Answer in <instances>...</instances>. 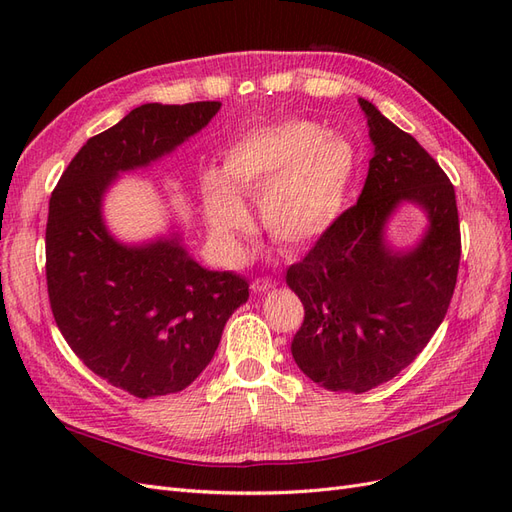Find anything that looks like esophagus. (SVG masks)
Here are the masks:
<instances>
[{
	"label": "esophagus",
	"instance_id": "obj_1",
	"mask_svg": "<svg viewBox=\"0 0 512 512\" xmlns=\"http://www.w3.org/2000/svg\"><path fill=\"white\" fill-rule=\"evenodd\" d=\"M271 288H275V282H271V280H254L252 282L254 292H267Z\"/></svg>",
	"mask_w": 512,
	"mask_h": 512
}]
</instances>
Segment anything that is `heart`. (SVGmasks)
<instances>
[{"label":"heart","instance_id":"b5f03b06","mask_svg":"<svg viewBox=\"0 0 512 512\" xmlns=\"http://www.w3.org/2000/svg\"><path fill=\"white\" fill-rule=\"evenodd\" d=\"M359 162L352 141L316 121L250 130L224 151L220 170L205 168L200 175L211 239L228 260H237L239 232L250 226L241 196H258L269 237L286 250H305L342 218Z\"/></svg>","mask_w":512,"mask_h":512}]
</instances>
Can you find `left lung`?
I'll list each match as a JSON object with an SVG mask.
<instances>
[{
  "mask_svg": "<svg viewBox=\"0 0 512 512\" xmlns=\"http://www.w3.org/2000/svg\"><path fill=\"white\" fill-rule=\"evenodd\" d=\"M374 158L365 188L329 235L288 269L305 307L292 356L303 374L337 393H365L406 369L442 324L461 258L453 183L416 138L365 98ZM412 204L426 226L410 246L388 224Z\"/></svg>",
  "mask_w": 512,
  "mask_h": 512,
  "instance_id": "1",
  "label": "left lung"
}]
</instances>
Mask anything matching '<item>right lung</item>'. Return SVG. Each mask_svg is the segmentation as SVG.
<instances>
[{"mask_svg":"<svg viewBox=\"0 0 512 512\" xmlns=\"http://www.w3.org/2000/svg\"><path fill=\"white\" fill-rule=\"evenodd\" d=\"M220 108H134L89 138L49 203L46 284L57 327L96 376L141 399L190 386L250 290L243 277L196 262L175 226L147 241H121L106 224L104 198L123 173L170 156Z\"/></svg>","mask_w":512,"mask_h":512,"instance_id":"add662e5","label":"right lung"}]
</instances>
